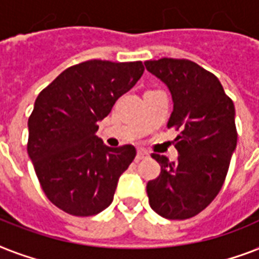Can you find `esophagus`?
Returning <instances> with one entry per match:
<instances>
[{
	"label": "esophagus",
	"instance_id": "obj_1",
	"mask_svg": "<svg viewBox=\"0 0 259 259\" xmlns=\"http://www.w3.org/2000/svg\"><path fill=\"white\" fill-rule=\"evenodd\" d=\"M149 157V153L145 149H138L137 150V160H144V158Z\"/></svg>",
	"mask_w": 259,
	"mask_h": 259
}]
</instances>
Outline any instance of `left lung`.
<instances>
[{
    "label": "left lung",
    "instance_id": "1",
    "mask_svg": "<svg viewBox=\"0 0 259 259\" xmlns=\"http://www.w3.org/2000/svg\"><path fill=\"white\" fill-rule=\"evenodd\" d=\"M146 70L165 83L173 99L168 129L179 136V157H152L161 165L160 176L148 181L149 204L160 217L184 221L201 212L217 197L237 148L235 109L219 79L187 59L146 60Z\"/></svg>",
    "mask_w": 259,
    "mask_h": 259
}]
</instances>
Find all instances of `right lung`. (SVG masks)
<instances>
[{"mask_svg":"<svg viewBox=\"0 0 259 259\" xmlns=\"http://www.w3.org/2000/svg\"><path fill=\"white\" fill-rule=\"evenodd\" d=\"M144 70L142 62L87 60L63 71L36 98L26 149L46 196L64 212L91 217L111 204L137 152L133 145L106 146L95 132Z\"/></svg>","mask_w":259,"mask_h":259,"instance_id":"1","label":"right lung"}]
</instances>
